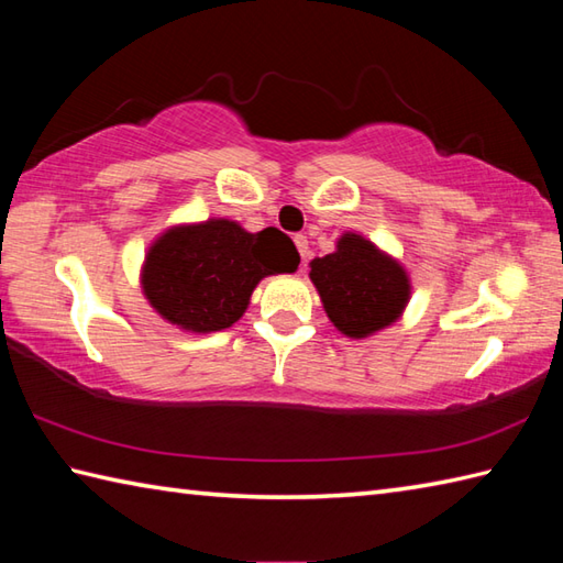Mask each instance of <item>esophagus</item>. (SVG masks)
<instances>
[{
    "instance_id": "1",
    "label": "esophagus",
    "mask_w": 563,
    "mask_h": 563,
    "mask_svg": "<svg viewBox=\"0 0 563 563\" xmlns=\"http://www.w3.org/2000/svg\"><path fill=\"white\" fill-rule=\"evenodd\" d=\"M295 246H297V251H300V256H302V266H305V263H307V256H309V242H307V236L297 234V236H295Z\"/></svg>"
}]
</instances>
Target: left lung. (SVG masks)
Masks as SVG:
<instances>
[{
	"label": "left lung",
	"instance_id": "obj_1",
	"mask_svg": "<svg viewBox=\"0 0 563 563\" xmlns=\"http://www.w3.org/2000/svg\"><path fill=\"white\" fill-rule=\"evenodd\" d=\"M309 268L327 317L349 339L373 336L409 305L411 280L401 263L355 232H345L336 251Z\"/></svg>",
	"mask_w": 563,
	"mask_h": 563
}]
</instances>
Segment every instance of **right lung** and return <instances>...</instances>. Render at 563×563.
Segmentation results:
<instances>
[{
	"mask_svg": "<svg viewBox=\"0 0 563 563\" xmlns=\"http://www.w3.org/2000/svg\"><path fill=\"white\" fill-rule=\"evenodd\" d=\"M300 254L288 234H256L232 220L169 227L142 263V290L162 319L194 333L230 329L246 312L256 285L292 273Z\"/></svg>",
	"mask_w": 563,
	"mask_h": 563,
	"instance_id": "right-lung-1",
	"label": "right lung"
}]
</instances>
